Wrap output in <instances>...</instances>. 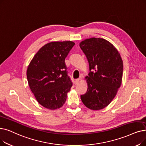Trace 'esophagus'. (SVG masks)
Here are the masks:
<instances>
[{"label":"esophagus","instance_id":"obj_1","mask_svg":"<svg viewBox=\"0 0 146 146\" xmlns=\"http://www.w3.org/2000/svg\"><path fill=\"white\" fill-rule=\"evenodd\" d=\"M80 82V79H76L75 80V84L76 85H77L79 82Z\"/></svg>","mask_w":146,"mask_h":146}]
</instances>
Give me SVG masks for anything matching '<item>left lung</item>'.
<instances>
[{
    "mask_svg": "<svg viewBox=\"0 0 146 146\" xmlns=\"http://www.w3.org/2000/svg\"><path fill=\"white\" fill-rule=\"evenodd\" d=\"M79 46L88 60L90 72L86 76V92L81 95L84 104L92 110L108 106L122 84L123 61L117 49L103 38L82 41Z\"/></svg>",
    "mask_w": 146,
    "mask_h": 146,
    "instance_id": "8db88e82",
    "label": "left lung"
}]
</instances>
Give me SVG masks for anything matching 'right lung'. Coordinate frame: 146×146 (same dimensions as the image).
<instances>
[{
  "label": "right lung",
  "instance_id": "right-lung-1",
  "mask_svg": "<svg viewBox=\"0 0 146 146\" xmlns=\"http://www.w3.org/2000/svg\"><path fill=\"white\" fill-rule=\"evenodd\" d=\"M75 43L51 42L35 55L27 70L30 90L40 105L55 110L65 103L72 82L67 75L65 58Z\"/></svg>",
  "mask_w": 146,
  "mask_h": 146
}]
</instances>
